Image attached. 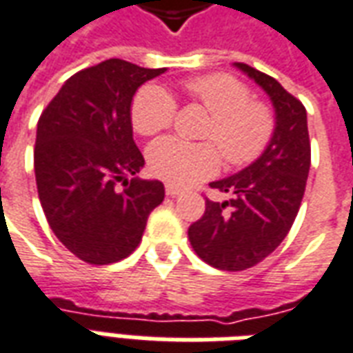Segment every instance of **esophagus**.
Returning <instances> with one entry per match:
<instances>
[{
    "label": "esophagus",
    "instance_id": "1",
    "mask_svg": "<svg viewBox=\"0 0 353 353\" xmlns=\"http://www.w3.org/2000/svg\"><path fill=\"white\" fill-rule=\"evenodd\" d=\"M164 192H166L168 196H177V194L181 192V189H179V187H176V185L166 183L164 185Z\"/></svg>",
    "mask_w": 353,
    "mask_h": 353
}]
</instances>
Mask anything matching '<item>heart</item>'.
<instances>
[{
  "label": "heart",
  "mask_w": 353,
  "mask_h": 353,
  "mask_svg": "<svg viewBox=\"0 0 353 353\" xmlns=\"http://www.w3.org/2000/svg\"><path fill=\"white\" fill-rule=\"evenodd\" d=\"M183 92L210 113L202 138L212 143H189L177 138L154 141L147 151L149 170L177 187L212 177L219 170V152L232 168L259 161L276 132L272 108L253 100L245 83L229 73H212L185 81ZM176 117V100L159 85H145L134 96L130 119L141 136L168 130Z\"/></svg>",
  "instance_id": "b5f03b06"
}]
</instances>
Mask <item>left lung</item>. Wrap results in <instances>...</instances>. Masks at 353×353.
Returning <instances> with one entry per match:
<instances>
[{"label":"left lung","mask_w":353,"mask_h":353,"mask_svg":"<svg viewBox=\"0 0 353 353\" xmlns=\"http://www.w3.org/2000/svg\"><path fill=\"white\" fill-rule=\"evenodd\" d=\"M236 65L270 96L276 132L259 161L236 176L210 183L230 199H206L204 215L189 227V240L200 259L229 272L252 268L283 242L299 214L310 170L303 101L270 75L242 62Z\"/></svg>","instance_id":"obj_1"}]
</instances>
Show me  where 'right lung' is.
<instances>
[{"mask_svg":"<svg viewBox=\"0 0 353 353\" xmlns=\"http://www.w3.org/2000/svg\"><path fill=\"white\" fill-rule=\"evenodd\" d=\"M161 73L109 58L72 75L39 117L34 168L41 208L58 240L88 265L128 257L164 200L161 181L126 179L145 164L132 138V98Z\"/></svg>","mask_w":353,"mask_h":353,"instance_id":"1","label":"right lung"}]
</instances>
